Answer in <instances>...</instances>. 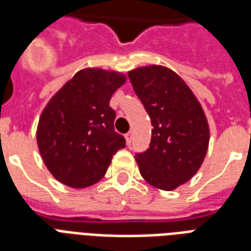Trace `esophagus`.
I'll list each match as a JSON object with an SVG mask.
<instances>
[{
  "mask_svg": "<svg viewBox=\"0 0 251 251\" xmlns=\"http://www.w3.org/2000/svg\"><path fill=\"white\" fill-rule=\"evenodd\" d=\"M125 138H126V142H127V145H130V143H131V139H133V133L129 131L127 134H125Z\"/></svg>",
  "mask_w": 251,
  "mask_h": 251,
  "instance_id": "obj_1",
  "label": "esophagus"
}]
</instances>
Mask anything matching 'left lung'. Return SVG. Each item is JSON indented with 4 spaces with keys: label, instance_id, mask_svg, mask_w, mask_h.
I'll use <instances>...</instances> for the list:
<instances>
[{
    "label": "left lung",
    "instance_id": "1",
    "mask_svg": "<svg viewBox=\"0 0 251 251\" xmlns=\"http://www.w3.org/2000/svg\"><path fill=\"white\" fill-rule=\"evenodd\" d=\"M127 75L153 126L150 147L135 153L139 172L150 185L175 190L198 172L206 157L210 142L206 114L171 69L151 65Z\"/></svg>",
    "mask_w": 251,
    "mask_h": 251
}]
</instances>
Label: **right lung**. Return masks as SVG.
<instances>
[{"instance_id":"obj_1","label":"right lung","mask_w":251,"mask_h":251,"mask_svg":"<svg viewBox=\"0 0 251 251\" xmlns=\"http://www.w3.org/2000/svg\"><path fill=\"white\" fill-rule=\"evenodd\" d=\"M126 76L102 69H83L53 96L39 120L37 146L48 171L64 185L82 189L104 177L112 157L125 147L114 131L109 106Z\"/></svg>"}]
</instances>
